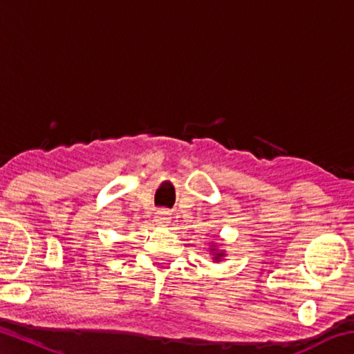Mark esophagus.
Segmentation results:
<instances>
[{
    "instance_id": "esophagus-1",
    "label": "esophagus",
    "mask_w": 354,
    "mask_h": 354,
    "mask_svg": "<svg viewBox=\"0 0 354 354\" xmlns=\"http://www.w3.org/2000/svg\"><path fill=\"white\" fill-rule=\"evenodd\" d=\"M170 220V212L165 211V209H160V211H158V214H156V221H158L159 225H167L169 223Z\"/></svg>"
}]
</instances>
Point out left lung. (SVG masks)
I'll list each match as a JSON object with an SVG mask.
<instances>
[{
  "label": "left lung",
  "instance_id": "8db88e82",
  "mask_svg": "<svg viewBox=\"0 0 354 354\" xmlns=\"http://www.w3.org/2000/svg\"><path fill=\"white\" fill-rule=\"evenodd\" d=\"M221 256H223V253H217V254H215V257H214V259H215V261H218Z\"/></svg>",
  "mask_w": 354,
  "mask_h": 354
}]
</instances>
